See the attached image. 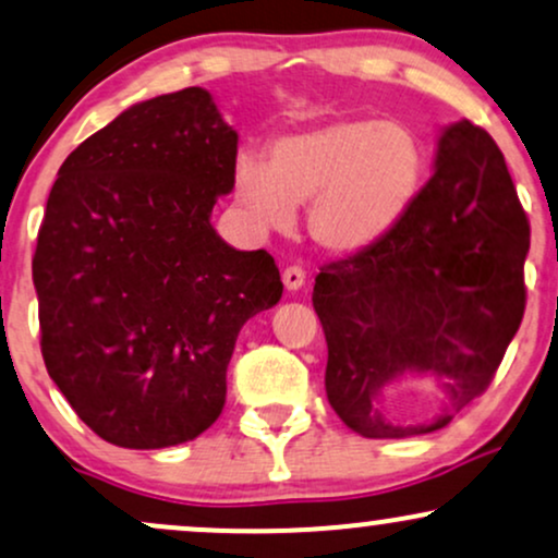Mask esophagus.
<instances>
[{
  "mask_svg": "<svg viewBox=\"0 0 558 558\" xmlns=\"http://www.w3.org/2000/svg\"><path fill=\"white\" fill-rule=\"evenodd\" d=\"M304 280H306V272L301 270L299 265H291L283 270V286L288 291H299V288L304 286Z\"/></svg>",
  "mask_w": 558,
  "mask_h": 558,
  "instance_id": "esophagus-1",
  "label": "esophagus"
}]
</instances>
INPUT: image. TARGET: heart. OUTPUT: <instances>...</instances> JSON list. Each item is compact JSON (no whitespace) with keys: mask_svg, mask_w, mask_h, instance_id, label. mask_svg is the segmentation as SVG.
Here are the masks:
<instances>
[{"mask_svg":"<svg viewBox=\"0 0 558 558\" xmlns=\"http://www.w3.org/2000/svg\"><path fill=\"white\" fill-rule=\"evenodd\" d=\"M426 177V150L411 126L340 119L278 137L267 163L241 156L233 192L265 231H286L308 203L306 231L330 254L364 252L411 210Z\"/></svg>","mask_w":558,"mask_h":558,"instance_id":"obj_1","label":"heart"}]
</instances>
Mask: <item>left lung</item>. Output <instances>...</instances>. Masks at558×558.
<instances>
[{"instance_id":"left-lung-1","label":"left lung","mask_w":558,"mask_h":558,"mask_svg":"<svg viewBox=\"0 0 558 558\" xmlns=\"http://www.w3.org/2000/svg\"><path fill=\"white\" fill-rule=\"evenodd\" d=\"M530 220L483 126H447L436 171L368 250L319 267L314 312L327 340V400L366 439L445 428L492 385L525 314ZM424 373L442 389L426 425L378 411L389 380Z\"/></svg>"}]
</instances>
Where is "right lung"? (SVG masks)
I'll list each match as a JSON object with an SVG mask.
<instances>
[{"instance_id":"1","label":"right lung","mask_w":558,"mask_h":558,"mask_svg":"<svg viewBox=\"0 0 558 558\" xmlns=\"http://www.w3.org/2000/svg\"><path fill=\"white\" fill-rule=\"evenodd\" d=\"M239 134L203 87L132 106L66 156L33 254L41 353L100 439L160 449L226 405L239 330L283 293L265 250L210 226Z\"/></svg>"}]
</instances>
